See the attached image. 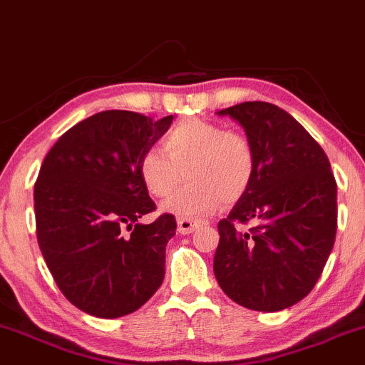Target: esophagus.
I'll return each instance as SVG.
<instances>
[{
    "label": "esophagus",
    "mask_w": 365,
    "mask_h": 365,
    "mask_svg": "<svg viewBox=\"0 0 365 365\" xmlns=\"http://www.w3.org/2000/svg\"><path fill=\"white\" fill-rule=\"evenodd\" d=\"M197 226H200V222L192 221V219H178L177 221L178 232H182V235H190V232L194 231Z\"/></svg>",
    "instance_id": "esophagus-1"
}]
</instances>
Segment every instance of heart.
Returning <instances> with one entry per match:
<instances>
[{"label": "heart", "instance_id": "obj_1", "mask_svg": "<svg viewBox=\"0 0 365 365\" xmlns=\"http://www.w3.org/2000/svg\"><path fill=\"white\" fill-rule=\"evenodd\" d=\"M163 149L166 157L149 149L140 158L139 175L149 194L166 197L185 173L190 183L161 204L165 214L178 219L209 216L225 199H241L257 173V155L247 135L207 120L182 122L166 135Z\"/></svg>", "mask_w": 365, "mask_h": 365}]
</instances>
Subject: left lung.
Listing matches in <instances>:
<instances>
[{
	"mask_svg": "<svg viewBox=\"0 0 365 365\" xmlns=\"http://www.w3.org/2000/svg\"><path fill=\"white\" fill-rule=\"evenodd\" d=\"M245 129L257 155L252 187L219 221L214 275L230 299L274 313L311 292L336 235V182L308 130L277 105L245 102L219 110ZM257 222L250 233L236 222Z\"/></svg>",
	"mask_w": 365,
	"mask_h": 365,
	"instance_id": "8db88e82",
	"label": "left lung"
}]
</instances>
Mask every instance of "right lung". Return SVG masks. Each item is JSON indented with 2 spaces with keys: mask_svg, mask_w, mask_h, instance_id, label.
Instances as JSON below:
<instances>
[{
  "mask_svg": "<svg viewBox=\"0 0 365 365\" xmlns=\"http://www.w3.org/2000/svg\"><path fill=\"white\" fill-rule=\"evenodd\" d=\"M171 122L173 115L95 113L57 139L38 171L34 205L42 257L66 299L96 318L134 313L165 279L177 222L171 214L139 221L156 209L139 163Z\"/></svg>",
  "mask_w": 365,
  "mask_h": 365,
  "instance_id": "add662e5",
  "label": "right lung"
}]
</instances>
